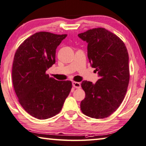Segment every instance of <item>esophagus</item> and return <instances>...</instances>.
<instances>
[{"label":"esophagus","mask_w":146,"mask_h":146,"mask_svg":"<svg viewBox=\"0 0 146 146\" xmlns=\"http://www.w3.org/2000/svg\"><path fill=\"white\" fill-rule=\"evenodd\" d=\"M72 84H73V86L75 87V88H80V87H81V86H80V82H78L73 81L72 82Z\"/></svg>","instance_id":"1"}]
</instances>
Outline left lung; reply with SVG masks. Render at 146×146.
I'll return each mask as SVG.
<instances>
[{"label":"left lung","mask_w":146,"mask_h":146,"mask_svg":"<svg viewBox=\"0 0 146 146\" xmlns=\"http://www.w3.org/2000/svg\"><path fill=\"white\" fill-rule=\"evenodd\" d=\"M78 36L88 43L89 62L100 77L95 84L82 82L85 98L80 110L92 118H106L120 106L127 93L130 79L127 49L119 36L104 28H94Z\"/></svg>","instance_id":"obj_1"}]
</instances>
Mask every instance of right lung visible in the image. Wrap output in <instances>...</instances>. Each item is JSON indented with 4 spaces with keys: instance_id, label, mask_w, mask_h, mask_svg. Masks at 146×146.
I'll return each mask as SVG.
<instances>
[{
    "instance_id": "1",
    "label": "right lung",
    "mask_w": 146,
    "mask_h": 146,
    "mask_svg": "<svg viewBox=\"0 0 146 146\" xmlns=\"http://www.w3.org/2000/svg\"><path fill=\"white\" fill-rule=\"evenodd\" d=\"M67 36L38 32L19 45L12 66V82L25 111L38 119L55 116L62 110L72 88L70 80H57L46 71L55 64L56 50Z\"/></svg>"
}]
</instances>
